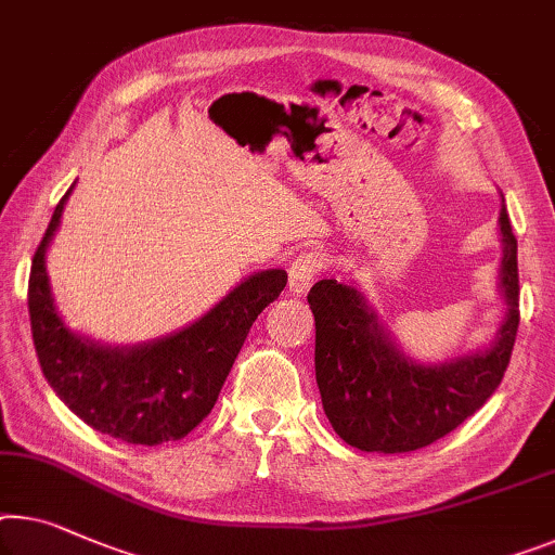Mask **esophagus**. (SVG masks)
I'll use <instances>...</instances> for the list:
<instances>
[{"mask_svg": "<svg viewBox=\"0 0 555 555\" xmlns=\"http://www.w3.org/2000/svg\"><path fill=\"white\" fill-rule=\"evenodd\" d=\"M326 269V256L321 251H306L299 254L288 267V292L301 296L309 292V286L313 284L321 271Z\"/></svg>", "mask_w": 555, "mask_h": 555, "instance_id": "obj_1", "label": "esophagus"}]
</instances>
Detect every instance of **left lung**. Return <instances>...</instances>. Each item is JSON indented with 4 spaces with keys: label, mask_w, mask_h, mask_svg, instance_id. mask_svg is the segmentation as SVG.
<instances>
[{
    "label": "left lung",
    "mask_w": 555,
    "mask_h": 555,
    "mask_svg": "<svg viewBox=\"0 0 555 555\" xmlns=\"http://www.w3.org/2000/svg\"><path fill=\"white\" fill-rule=\"evenodd\" d=\"M501 281L506 319L489 349L416 363L391 341L359 288L324 279L311 286L317 384L326 418L361 451L406 453L438 441L483 406L506 374L518 331V244L501 206Z\"/></svg>",
    "instance_id": "8db88e82"
}]
</instances>
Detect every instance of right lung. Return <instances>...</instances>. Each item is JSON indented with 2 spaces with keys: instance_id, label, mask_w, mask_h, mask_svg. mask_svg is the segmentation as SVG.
I'll use <instances>...</instances> for the list:
<instances>
[{
  "instance_id": "add662e5",
  "label": "right lung",
  "mask_w": 555,
  "mask_h": 555,
  "mask_svg": "<svg viewBox=\"0 0 555 555\" xmlns=\"http://www.w3.org/2000/svg\"><path fill=\"white\" fill-rule=\"evenodd\" d=\"M72 189L31 259L29 321L41 374L99 434L137 446L179 441L211 413L256 317L284 292L286 271H256L202 319L159 341L121 349L96 344L66 328L47 276L44 256Z\"/></svg>"
}]
</instances>
